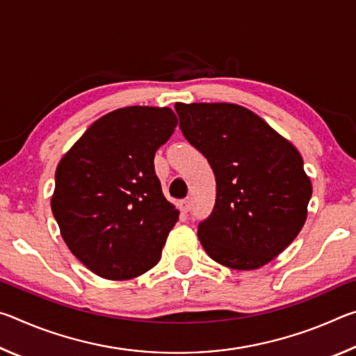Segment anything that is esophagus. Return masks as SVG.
Listing matches in <instances>:
<instances>
[{"label": "esophagus", "instance_id": "1", "mask_svg": "<svg viewBox=\"0 0 356 356\" xmlns=\"http://www.w3.org/2000/svg\"><path fill=\"white\" fill-rule=\"evenodd\" d=\"M190 209H191V201H190V200L180 201V210H182L184 213H188Z\"/></svg>", "mask_w": 356, "mask_h": 356}]
</instances>
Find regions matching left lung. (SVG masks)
<instances>
[{
    "label": "left lung",
    "mask_w": 356,
    "mask_h": 356,
    "mask_svg": "<svg viewBox=\"0 0 356 356\" xmlns=\"http://www.w3.org/2000/svg\"><path fill=\"white\" fill-rule=\"evenodd\" d=\"M176 111L216 180L213 212L197 226L202 248L234 270L272 262L308 216L312 185L297 147L236 104H176Z\"/></svg>",
    "instance_id": "1"
}]
</instances>
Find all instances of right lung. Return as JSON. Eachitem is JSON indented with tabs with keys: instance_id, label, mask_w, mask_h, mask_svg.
<instances>
[{
	"instance_id": "1",
	"label": "right lung",
	"mask_w": 356,
	"mask_h": 356,
	"mask_svg": "<svg viewBox=\"0 0 356 356\" xmlns=\"http://www.w3.org/2000/svg\"><path fill=\"white\" fill-rule=\"evenodd\" d=\"M176 125L171 108H119L58 163L51 212L72 254L100 278H136L160 261L179 210L161 193L154 156Z\"/></svg>"
}]
</instances>
